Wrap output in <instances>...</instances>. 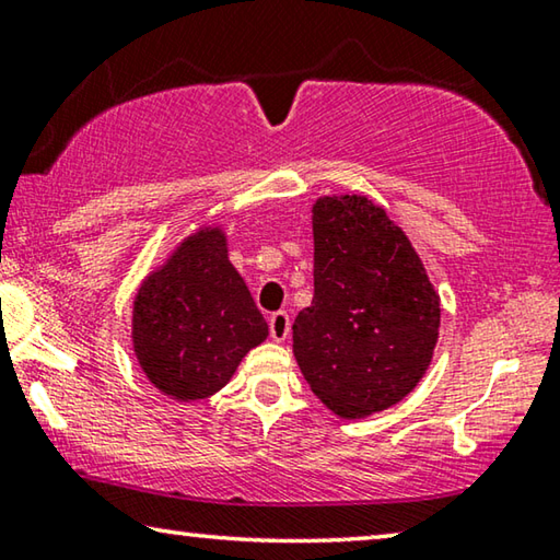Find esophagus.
Listing matches in <instances>:
<instances>
[{
    "mask_svg": "<svg viewBox=\"0 0 560 560\" xmlns=\"http://www.w3.org/2000/svg\"><path fill=\"white\" fill-rule=\"evenodd\" d=\"M269 334L271 338L277 340V343H281V340H287L289 334H291V318L287 311H277V314H271L269 318Z\"/></svg>",
    "mask_w": 560,
    "mask_h": 560,
    "instance_id": "1",
    "label": "esophagus"
}]
</instances>
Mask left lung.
Masks as SVG:
<instances>
[{"label": "left lung", "mask_w": 560, "mask_h": 560, "mask_svg": "<svg viewBox=\"0 0 560 560\" xmlns=\"http://www.w3.org/2000/svg\"><path fill=\"white\" fill-rule=\"evenodd\" d=\"M440 296L410 240L368 197L314 205V301L293 355L320 402L348 420L400 402L428 371Z\"/></svg>", "instance_id": "obj_1"}]
</instances>
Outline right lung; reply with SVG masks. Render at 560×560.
Returning a JSON list of instances; mask_svg holds the SVG:
<instances>
[{
  "instance_id": "obj_1",
  "label": "right lung",
  "mask_w": 560,
  "mask_h": 560,
  "mask_svg": "<svg viewBox=\"0 0 560 560\" xmlns=\"http://www.w3.org/2000/svg\"><path fill=\"white\" fill-rule=\"evenodd\" d=\"M267 336V320L230 264L217 226L187 236L132 303L140 368L160 393L183 402L222 390Z\"/></svg>"
}]
</instances>
